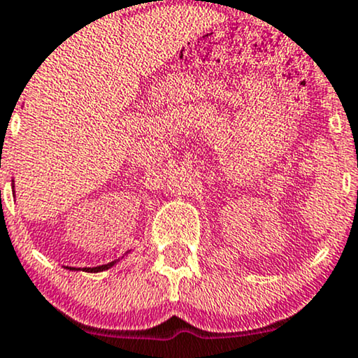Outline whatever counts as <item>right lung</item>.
Segmentation results:
<instances>
[{"mask_svg":"<svg viewBox=\"0 0 358 358\" xmlns=\"http://www.w3.org/2000/svg\"><path fill=\"white\" fill-rule=\"evenodd\" d=\"M113 264L114 262H110V264H106V266H97V268H84L82 271H85V273H99V271L109 269ZM69 269H76V268H69Z\"/></svg>","mask_w":358,"mask_h":358,"instance_id":"1","label":"right lung"}]
</instances>
